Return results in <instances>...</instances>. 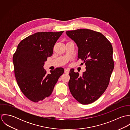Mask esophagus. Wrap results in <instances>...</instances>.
Wrapping results in <instances>:
<instances>
[{"mask_svg":"<svg viewBox=\"0 0 130 130\" xmlns=\"http://www.w3.org/2000/svg\"><path fill=\"white\" fill-rule=\"evenodd\" d=\"M64 73L66 74L69 73V70L68 69H64Z\"/></svg>","mask_w":130,"mask_h":130,"instance_id":"esophagus-1","label":"esophagus"}]
</instances>
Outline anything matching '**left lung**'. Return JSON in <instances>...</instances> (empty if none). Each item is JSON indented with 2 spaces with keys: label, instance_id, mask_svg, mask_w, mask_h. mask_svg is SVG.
I'll return each mask as SVG.
<instances>
[{
  "label": "left lung",
  "instance_id": "1",
  "mask_svg": "<svg viewBox=\"0 0 130 130\" xmlns=\"http://www.w3.org/2000/svg\"><path fill=\"white\" fill-rule=\"evenodd\" d=\"M66 34L77 44V60L81 59L86 66V71L82 75L70 70V92L79 103L91 104L108 87L114 68L112 45L103 34L93 30L78 29Z\"/></svg>",
  "mask_w": 130,
  "mask_h": 130
}]
</instances>
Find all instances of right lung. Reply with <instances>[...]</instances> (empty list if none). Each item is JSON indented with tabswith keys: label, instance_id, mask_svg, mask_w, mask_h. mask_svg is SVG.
Masks as SVG:
<instances>
[{
	"label": "right lung",
	"instance_id": "obj_1",
	"mask_svg": "<svg viewBox=\"0 0 130 130\" xmlns=\"http://www.w3.org/2000/svg\"><path fill=\"white\" fill-rule=\"evenodd\" d=\"M63 31L38 32L22 40L13 56L14 74L19 87L30 101L37 103L48 97L62 68H56L46 74L43 68L47 57L52 56L54 46Z\"/></svg>",
	"mask_w": 130,
	"mask_h": 130
}]
</instances>
